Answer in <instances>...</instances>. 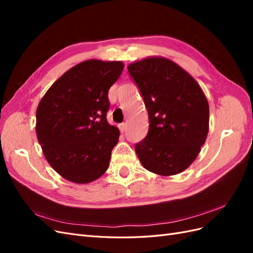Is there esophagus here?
<instances>
[{
    "label": "esophagus",
    "mask_w": 253,
    "mask_h": 253,
    "mask_svg": "<svg viewBox=\"0 0 253 253\" xmlns=\"http://www.w3.org/2000/svg\"><path fill=\"white\" fill-rule=\"evenodd\" d=\"M119 128H120V131L124 133L126 129V124H121V125H119Z\"/></svg>",
    "instance_id": "obj_1"
}]
</instances>
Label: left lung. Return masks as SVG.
<instances>
[{
  "label": "left lung",
  "mask_w": 253,
  "mask_h": 253,
  "mask_svg": "<svg viewBox=\"0 0 253 253\" xmlns=\"http://www.w3.org/2000/svg\"><path fill=\"white\" fill-rule=\"evenodd\" d=\"M149 113V132L136 143L141 165L170 176L194 162L209 131V104L200 84L173 61L150 57L129 64Z\"/></svg>",
  "instance_id": "left-lung-1"
}]
</instances>
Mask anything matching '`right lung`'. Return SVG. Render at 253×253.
I'll list each match as a JSON object with an SVG mask.
<instances>
[{
    "label": "right lung",
    "mask_w": 253,
    "mask_h": 253,
    "mask_svg": "<svg viewBox=\"0 0 253 253\" xmlns=\"http://www.w3.org/2000/svg\"><path fill=\"white\" fill-rule=\"evenodd\" d=\"M124 67L121 61H84L61 76L41 99L36 115L38 141L63 178L87 183L108 170L120 135L106 120L108 94Z\"/></svg>",
    "instance_id": "1"
}]
</instances>
